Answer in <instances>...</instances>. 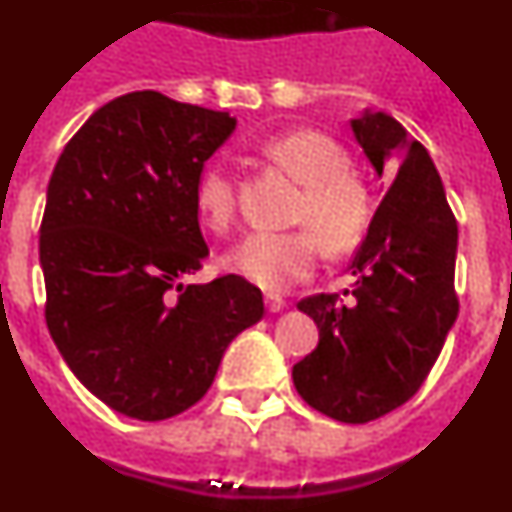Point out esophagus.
I'll return each mask as SVG.
<instances>
[{"instance_id": "obj_1", "label": "esophagus", "mask_w": 512, "mask_h": 512, "mask_svg": "<svg viewBox=\"0 0 512 512\" xmlns=\"http://www.w3.org/2000/svg\"><path fill=\"white\" fill-rule=\"evenodd\" d=\"M264 302H266V310L269 312L284 310V300L279 295H264Z\"/></svg>"}]
</instances>
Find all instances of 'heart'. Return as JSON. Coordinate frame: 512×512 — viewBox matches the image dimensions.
I'll list each match as a JSON object with an SVG mask.
<instances>
[{
    "instance_id": "b5f03b06",
    "label": "heart",
    "mask_w": 512,
    "mask_h": 512,
    "mask_svg": "<svg viewBox=\"0 0 512 512\" xmlns=\"http://www.w3.org/2000/svg\"><path fill=\"white\" fill-rule=\"evenodd\" d=\"M261 153L302 184L295 223L310 230L251 233L225 256V269L261 289L289 287L305 279L318 261V241L328 253H346L361 241L369 223V194L348 174V153L318 130H289L269 138ZM197 212L207 228H230L238 205L235 179L223 166H207L194 189Z\"/></svg>"
}]
</instances>
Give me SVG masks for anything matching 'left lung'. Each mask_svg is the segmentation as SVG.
I'll return each mask as SVG.
<instances>
[{"label":"left lung","instance_id":"left-lung-1","mask_svg":"<svg viewBox=\"0 0 512 512\" xmlns=\"http://www.w3.org/2000/svg\"><path fill=\"white\" fill-rule=\"evenodd\" d=\"M351 130L374 171L392 184L351 261V297L297 302L318 325L320 341L292 366V379L318 413L369 423L420 390L456 323L459 230L431 156L395 117L366 110Z\"/></svg>","mask_w":512,"mask_h":512}]
</instances>
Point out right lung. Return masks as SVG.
Listing matches in <instances>:
<instances>
[{
  "mask_svg": "<svg viewBox=\"0 0 512 512\" xmlns=\"http://www.w3.org/2000/svg\"><path fill=\"white\" fill-rule=\"evenodd\" d=\"M235 117L130 92L66 143L40 223L45 323L84 387L117 413L166 420L210 390L225 348L264 318L228 274L182 284L210 248L194 189Z\"/></svg>",
  "mask_w": 512,
  "mask_h": 512,
  "instance_id": "add662e5",
  "label": "right lung"
}]
</instances>
